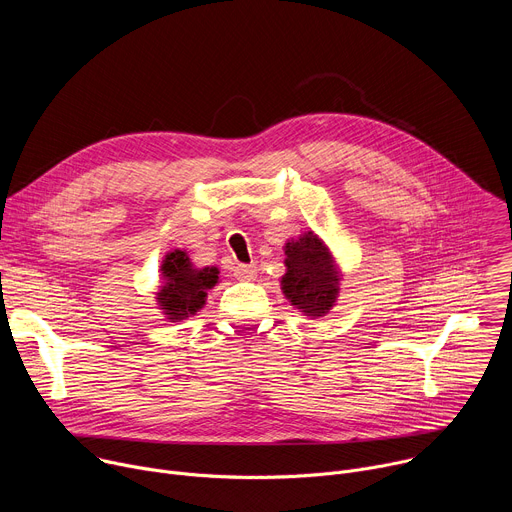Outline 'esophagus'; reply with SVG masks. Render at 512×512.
I'll return each mask as SVG.
<instances>
[{"instance_id": "obj_1", "label": "esophagus", "mask_w": 512, "mask_h": 512, "mask_svg": "<svg viewBox=\"0 0 512 512\" xmlns=\"http://www.w3.org/2000/svg\"><path fill=\"white\" fill-rule=\"evenodd\" d=\"M255 273H257V267H255L253 263H249V265L239 263V265L235 267V275H237L239 279H253Z\"/></svg>"}]
</instances>
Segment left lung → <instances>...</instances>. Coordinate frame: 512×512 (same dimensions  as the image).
I'll return each instance as SVG.
<instances>
[{
    "label": "left lung",
    "instance_id": "8db88e82",
    "mask_svg": "<svg viewBox=\"0 0 512 512\" xmlns=\"http://www.w3.org/2000/svg\"><path fill=\"white\" fill-rule=\"evenodd\" d=\"M285 255L287 271L281 277L285 298L306 316L328 314L338 298L340 275L324 241L308 231L298 241L285 243Z\"/></svg>",
    "mask_w": 512,
    "mask_h": 512
}]
</instances>
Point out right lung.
<instances>
[{
	"label": "right lung",
	"instance_id": "obj_1",
	"mask_svg": "<svg viewBox=\"0 0 512 512\" xmlns=\"http://www.w3.org/2000/svg\"><path fill=\"white\" fill-rule=\"evenodd\" d=\"M160 271L164 285L158 291V302L170 322L194 316L206 304V291L218 283L216 267L196 269L180 249L166 255Z\"/></svg>",
	"mask_w": 512,
	"mask_h": 512
}]
</instances>
